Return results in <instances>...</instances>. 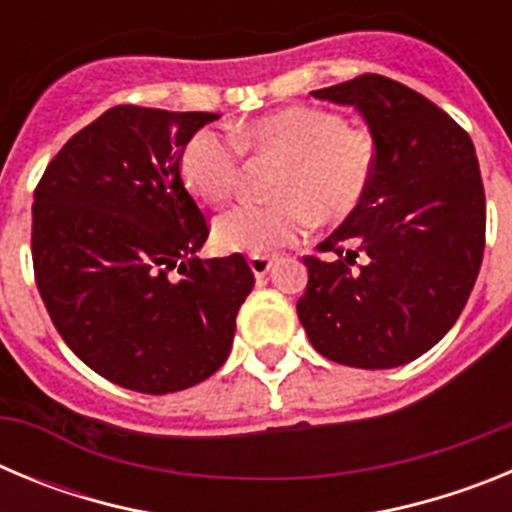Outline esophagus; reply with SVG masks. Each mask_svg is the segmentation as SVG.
Listing matches in <instances>:
<instances>
[{"label": "esophagus", "mask_w": 512, "mask_h": 512, "mask_svg": "<svg viewBox=\"0 0 512 512\" xmlns=\"http://www.w3.org/2000/svg\"><path fill=\"white\" fill-rule=\"evenodd\" d=\"M248 266H251L253 277L261 279L269 274V269L274 266V259H271V256H251V259H248Z\"/></svg>", "instance_id": "esophagus-1"}]
</instances>
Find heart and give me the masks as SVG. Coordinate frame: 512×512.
Masks as SVG:
<instances>
[{"label":"heart","instance_id":"obj_1","mask_svg":"<svg viewBox=\"0 0 512 512\" xmlns=\"http://www.w3.org/2000/svg\"><path fill=\"white\" fill-rule=\"evenodd\" d=\"M230 135L202 128L179 153V174L189 192L207 205L223 202L235 187L243 149L282 158L274 197L279 202H241L217 217L212 238L220 251L269 256L295 243L310 215L338 223L364 202L377 166L369 130L346 125L341 115L318 107H287Z\"/></svg>","mask_w":512,"mask_h":512}]
</instances>
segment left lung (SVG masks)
<instances>
[{"mask_svg": "<svg viewBox=\"0 0 512 512\" xmlns=\"http://www.w3.org/2000/svg\"><path fill=\"white\" fill-rule=\"evenodd\" d=\"M312 97L359 112L377 166L364 202L320 243L336 259H305L297 315L325 359L408 364L449 333L482 266L485 187L472 138L387 76H356Z\"/></svg>", "mask_w": 512, "mask_h": 512, "instance_id": "1", "label": "left lung"}]
</instances>
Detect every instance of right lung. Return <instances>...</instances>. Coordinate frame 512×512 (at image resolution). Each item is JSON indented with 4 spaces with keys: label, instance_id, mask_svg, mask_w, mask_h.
<instances>
[{
    "label": "right lung",
    "instance_id": "1",
    "mask_svg": "<svg viewBox=\"0 0 512 512\" xmlns=\"http://www.w3.org/2000/svg\"><path fill=\"white\" fill-rule=\"evenodd\" d=\"M215 112L120 104L58 151L33 205L45 310L89 369L169 395L225 364L253 289L241 253L202 261L207 220L179 174L184 143Z\"/></svg>",
    "mask_w": 512,
    "mask_h": 512
}]
</instances>
